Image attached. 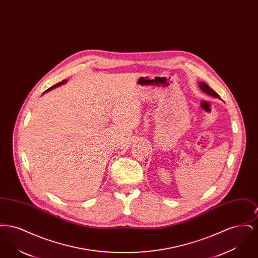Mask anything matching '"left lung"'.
Masks as SVG:
<instances>
[{"instance_id":"left-lung-1","label":"left lung","mask_w":258,"mask_h":258,"mask_svg":"<svg viewBox=\"0 0 258 258\" xmlns=\"http://www.w3.org/2000/svg\"><path fill=\"white\" fill-rule=\"evenodd\" d=\"M199 88L201 89V91H203L205 94H207L209 96L221 99V97L212 88H210L205 82H199Z\"/></svg>"}]
</instances>
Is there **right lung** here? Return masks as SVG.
Listing matches in <instances>:
<instances>
[{
	"instance_id": "add662e5",
	"label": "right lung",
	"mask_w": 258,
	"mask_h": 258,
	"mask_svg": "<svg viewBox=\"0 0 258 258\" xmlns=\"http://www.w3.org/2000/svg\"><path fill=\"white\" fill-rule=\"evenodd\" d=\"M64 83H67V80H62L61 82H59V83H57V84H55L54 86L50 87L49 89L48 90H46L43 94H45V93H47V92H49L50 90H53L54 88H57V87L61 86V85H62V84H64Z\"/></svg>"
}]
</instances>
